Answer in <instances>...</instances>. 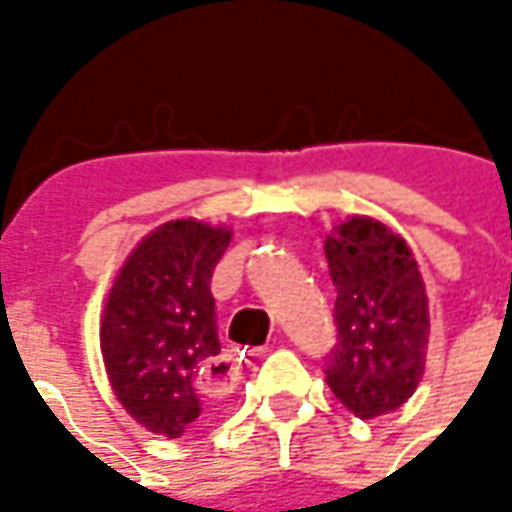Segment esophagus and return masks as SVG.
<instances>
[{
    "mask_svg": "<svg viewBox=\"0 0 512 512\" xmlns=\"http://www.w3.org/2000/svg\"><path fill=\"white\" fill-rule=\"evenodd\" d=\"M200 384L213 395H230L238 384V365L235 359H208V365L200 370Z\"/></svg>",
    "mask_w": 512,
    "mask_h": 512,
    "instance_id": "esophagus-1",
    "label": "esophagus"
}]
</instances>
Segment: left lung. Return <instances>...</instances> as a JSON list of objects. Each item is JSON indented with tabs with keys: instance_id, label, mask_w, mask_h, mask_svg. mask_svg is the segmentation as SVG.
Listing matches in <instances>:
<instances>
[{
	"instance_id": "left-lung-1",
	"label": "left lung",
	"mask_w": 512,
	"mask_h": 512,
	"mask_svg": "<svg viewBox=\"0 0 512 512\" xmlns=\"http://www.w3.org/2000/svg\"><path fill=\"white\" fill-rule=\"evenodd\" d=\"M340 345L326 362L334 397L359 419L384 417L425 376L430 312L406 238L373 216H348L323 241Z\"/></svg>"
}]
</instances>
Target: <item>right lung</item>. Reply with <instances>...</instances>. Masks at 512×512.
<instances>
[{
  "label": "right lung",
  "mask_w": 512,
  "mask_h": 512,
  "mask_svg": "<svg viewBox=\"0 0 512 512\" xmlns=\"http://www.w3.org/2000/svg\"><path fill=\"white\" fill-rule=\"evenodd\" d=\"M230 238L227 224H158L131 249L106 293V378L128 417L156 436L180 439L219 397L200 384V370L222 354L211 274Z\"/></svg>",
  "instance_id": "obj_1"
}]
</instances>
